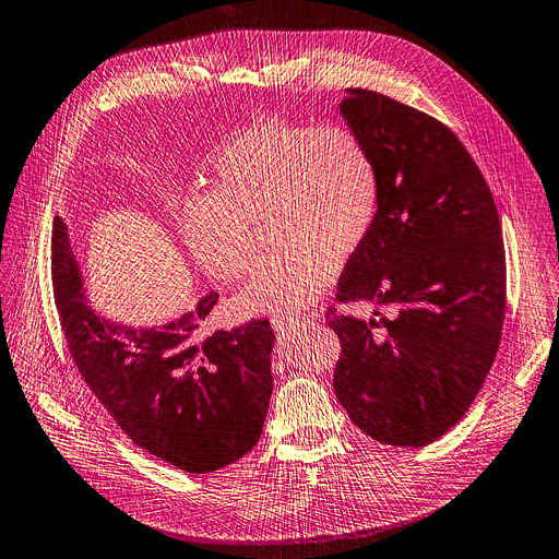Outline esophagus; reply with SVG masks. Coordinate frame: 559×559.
Instances as JSON below:
<instances>
[{
    "instance_id": "obj_1",
    "label": "esophagus",
    "mask_w": 559,
    "mask_h": 559,
    "mask_svg": "<svg viewBox=\"0 0 559 559\" xmlns=\"http://www.w3.org/2000/svg\"><path fill=\"white\" fill-rule=\"evenodd\" d=\"M301 323H304V321L296 319V317H276V319H272V328H274L278 334H283V337H285V334H287V337H289V334H294L296 330H299Z\"/></svg>"
}]
</instances>
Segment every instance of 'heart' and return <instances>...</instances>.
Segmentation results:
<instances>
[{
	"label": "heart",
	"mask_w": 559,
	"mask_h": 559,
	"mask_svg": "<svg viewBox=\"0 0 559 559\" xmlns=\"http://www.w3.org/2000/svg\"><path fill=\"white\" fill-rule=\"evenodd\" d=\"M213 170V193L186 198L179 213L198 263L222 283L240 281L255 265L253 227L265 219L283 247L240 292L249 314L292 317L319 301L337 260L364 247L380 215L378 159L346 128L258 121L222 145Z\"/></svg>",
	"instance_id": "obj_1"
}]
</instances>
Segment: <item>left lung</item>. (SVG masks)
Segmentation results:
<instances>
[{"instance_id":"8db88e82","label":"left lung","mask_w":559,"mask_h":559,"mask_svg":"<svg viewBox=\"0 0 559 559\" xmlns=\"http://www.w3.org/2000/svg\"><path fill=\"white\" fill-rule=\"evenodd\" d=\"M346 94L340 115L378 159L382 202L337 301L393 306L395 317L378 323L328 310L342 342L332 386L366 436L423 448L465 416L499 350V213L448 126L378 92Z\"/></svg>"}]
</instances>
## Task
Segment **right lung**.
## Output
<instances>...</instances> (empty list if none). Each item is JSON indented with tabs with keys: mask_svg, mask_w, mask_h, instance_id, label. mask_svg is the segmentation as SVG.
Here are the masks:
<instances>
[{
	"mask_svg": "<svg viewBox=\"0 0 559 559\" xmlns=\"http://www.w3.org/2000/svg\"><path fill=\"white\" fill-rule=\"evenodd\" d=\"M51 274L73 361L141 450L177 469L209 474L253 448L274 386L270 321L204 334L217 292L164 325L111 321L90 306L62 217L53 222Z\"/></svg>",
	"mask_w": 559,
	"mask_h": 559,
	"instance_id": "right-lung-1",
	"label": "right lung"
}]
</instances>
